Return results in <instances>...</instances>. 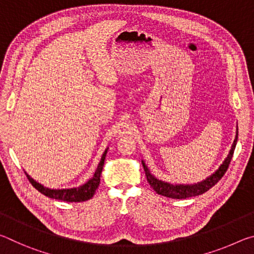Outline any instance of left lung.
I'll list each match as a JSON object with an SVG mask.
<instances>
[{"label": "left lung", "mask_w": 254, "mask_h": 254, "mask_svg": "<svg viewBox=\"0 0 254 254\" xmlns=\"http://www.w3.org/2000/svg\"><path fill=\"white\" fill-rule=\"evenodd\" d=\"M236 142H238V133H236L235 140L233 142V145H232V149L229 153V156H227V158L225 159V161L223 162V165H221V167L217 169L216 173L213 174L210 177L204 180V182H201L197 185H192V186H184V185H170V184L160 182V180L154 178L153 176L150 174L148 167L145 166V163L142 161L145 177H147V180L150 186L153 188V190H156L157 194L169 197V198L183 199V198H188V197L201 195L220 182L223 176H224V174L226 173V170L229 169L230 162L232 160V157H233V153L235 150Z\"/></svg>", "instance_id": "obj_1"}]
</instances>
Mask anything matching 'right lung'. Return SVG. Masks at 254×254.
<instances>
[{"label": "right lung", "mask_w": 254, "mask_h": 254, "mask_svg": "<svg viewBox=\"0 0 254 254\" xmlns=\"http://www.w3.org/2000/svg\"><path fill=\"white\" fill-rule=\"evenodd\" d=\"M106 152L107 150H105V152L103 153L102 159L100 165H98L97 169L94 174L93 178L89 179L87 183L83 186H80L78 188H71V189H49L42 186V185L38 184L37 182L30 177L29 175H27V177L29 179V182L32 184V186L37 189L38 191H40L41 194H44L45 196L49 197V198H54V199H58V200H64V201H85L91 199L92 197L95 194L96 189L100 185L101 182V174L103 170V166H104V160L106 157Z\"/></svg>", "instance_id": "right-lung-1"}]
</instances>
